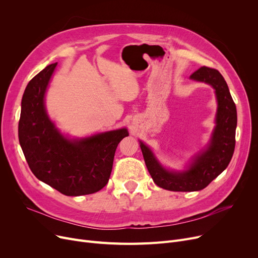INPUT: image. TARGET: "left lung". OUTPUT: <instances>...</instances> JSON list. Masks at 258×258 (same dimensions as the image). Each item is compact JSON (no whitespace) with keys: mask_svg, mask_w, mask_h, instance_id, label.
Here are the masks:
<instances>
[{"mask_svg":"<svg viewBox=\"0 0 258 258\" xmlns=\"http://www.w3.org/2000/svg\"><path fill=\"white\" fill-rule=\"evenodd\" d=\"M190 78L211 85L218 98L216 127L209 147L196 157L188 170L173 172L162 167L150 148L140 142L146 167L154 182L170 191H198L204 189L226 169L235 148L236 106L224 77L218 70L204 66L192 73Z\"/></svg>","mask_w":258,"mask_h":258,"instance_id":"left-lung-1","label":"left lung"}]
</instances>
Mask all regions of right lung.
<instances>
[{"label": "right lung", "mask_w": 258, "mask_h": 258, "mask_svg": "<svg viewBox=\"0 0 258 258\" xmlns=\"http://www.w3.org/2000/svg\"><path fill=\"white\" fill-rule=\"evenodd\" d=\"M57 62L47 66L27 85L19 121V140L35 177L64 196L99 191L108 182L119 142L125 128L68 140L48 118L44 96Z\"/></svg>", "instance_id": "right-lung-1"}]
</instances>
